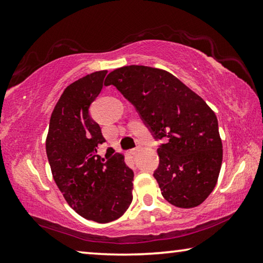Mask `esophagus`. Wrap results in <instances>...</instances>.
<instances>
[{"label": "esophagus", "mask_w": 263, "mask_h": 263, "mask_svg": "<svg viewBox=\"0 0 263 263\" xmlns=\"http://www.w3.org/2000/svg\"><path fill=\"white\" fill-rule=\"evenodd\" d=\"M140 149H141V147L140 146H137L136 148H133V149H131L130 151V153L133 155V157H136V155H138L139 154V152H140Z\"/></svg>", "instance_id": "1"}]
</instances>
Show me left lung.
Returning a JSON list of instances; mask_svg holds the SVG:
<instances>
[{
    "label": "left lung",
    "mask_w": 263,
    "mask_h": 263,
    "mask_svg": "<svg viewBox=\"0 0 263 263\" xmlns=\"http://www.w3.org/2000/svg\"><path fill=\"white\" fill-rule=\"evenodd\" d=\"M104 84H114L155 139H164L153 174L163 198L183 209L202 204L215 189L222 161L218 121L210 106L173 74L148 66L115 69Z\"/></svg>",
    "instance_id": "obj_1"
}]
</instances>
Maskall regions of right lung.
<instances>
[{
	"instance_id": "add662e5",
	"label": "right lung",
	"mask_w": 263,
	"mask_h": 263,
	"mask_svg": "<svg viewBox=\"0 0 263 263\" xmlns=\"http://www.w3.org/2000/svg\"><path fill=\"white\" fill-rule=\"evenodd\" d=\"M108 70L70 83L54 106L46 138V154L53 179L66 202L80 216L96 222L122 217L132 202L133 172L124 155L97 148L105 139L89 115V106L103 88Z\"/></svg>"
}]
</instances>
